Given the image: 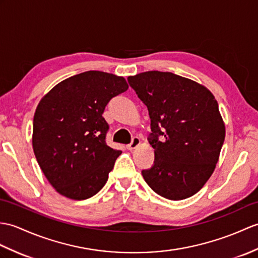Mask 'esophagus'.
<instances>
[{
    "label": "esophagus",
    "mask_w": 258,
    "mask_h": 258,
    "mask_svg": "<svg viewBox=\"0 0 258 258\" xmlns=\"http://www.w3.org/2000/svg\"><path fill=\"white\" fill-rule=\"evenodd\" d=\"M141 145V140H140V137H137V136H134L133 137V140H132V143L131 144H128L127 145V149L128 151H133V149H135V148H137Z\"/></svg>",
    "instance_id": "esophagus-1"
}]
</instances>
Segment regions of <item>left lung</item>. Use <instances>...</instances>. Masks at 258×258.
<instances>
[{
    "label": "left lung",
    "mask_w": 258,
    "mask_h": 258,
    "mask_svg": "<svg viewBox=\"0 0 258 258\" xmlns=\"http://www.w3.org/2000/svg\"><path fill=\"white\" fill-rule=\"evenodd\" d=\"M127 80L151 117L155 160L151 169L142 171L146 183L169 200L196 195L213 173L225 139L214 95L200 83L163 71Z\"/></svg>",
    "instance_id": "8db88e82"
}]
</instances>
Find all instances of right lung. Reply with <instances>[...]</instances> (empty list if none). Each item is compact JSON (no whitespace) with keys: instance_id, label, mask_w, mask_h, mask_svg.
I'll use <instances>...</instances> for the list:
<instances>
[{"instance_id":"1","label":"right lung","mask_w":258,"mask_h":258,"mask_svg":"<svg viewBox=\"0 0 258 258\" xmlns=\"http://www.w3.org/2000/svg\"><path fill=\"white\" fill-rule=\"evenodd\" d=\"M127 89L123 77L90 70L59 82L39 101L33 149L58 194L85 200L103 188L122 152L106 145L109 125L102 114L109 101Z\"/></svg>"}]
</instances>
